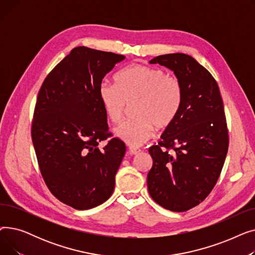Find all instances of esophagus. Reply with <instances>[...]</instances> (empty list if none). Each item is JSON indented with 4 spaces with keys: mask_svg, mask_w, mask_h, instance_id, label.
<instances>
[{
    "mask_svg": "<svg viewBox=\"0 0 255 255\" xmlns=\"http://www.w3.org/2000/svg\"><path fill=\"white\" fill-rule=\"evenodd\" d=\"M128 150H129V153H130L131 155H135V154H137V153L140 152V150H139L138 148H135V146H132V145L129 146Z\"/></svg>",
    "mask_w": 255,
    "mask_h": 255,
    "instance_id": "1",
    "label": "esophagus"
}]
</instances>
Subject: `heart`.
<instances>
[{
    "instance_id": "b5f03b06",
    "label": "heart",
    "mask_w": 255,
    "mask_h": 255,
    "mask_svg": "<svg viewBox=\"0 0 255 255\" xmlns=\"http://www.w3.org/2000/svg\"><path fill=\"white\" fill-rule=\"evenodd\" d=\"M115 83H102L99 99L103 111L113 123L122 120L128 104L133 117L114 130L115 135L130 145H140L148 140L155 127L163 129L177 117L183 101L180 80L155 67L132 64L115 76Z\"/></svg>"
}]
</instances>
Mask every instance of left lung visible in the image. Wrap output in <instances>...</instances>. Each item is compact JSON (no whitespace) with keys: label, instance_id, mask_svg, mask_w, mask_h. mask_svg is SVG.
<instances>
[{"label":"left lung","instance_id":"obj_1","mask_svg":"<svg viewBox=\"0 0 255 255\" xmlns=\"http://www.w3.org/2000/svg\"><path fill=\"white\" fill-rule=\"evenodd\" d=\"M150 63L173 71L183 88V101L161 140L149 149L153 165L148 190L159 206L185 212L210 194L222 170L229 150L223 101L215 78L192 57L168 53Z\"/></svg>","mask_w":255,"mask_h":255}]
</instances>
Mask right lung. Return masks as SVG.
Wrapping results in <instances>:
<instances>
[{"label": "right lung", "instance_id": "1", "mask_svg": "<svg viewBox=\"0 0 255 255\" xmlns=\"http://www.w3.org/2000/svg\"><path fill=\"white\" fill-rule=\"evenodd\" d=\"M123 55L78 46L44 79L38 93L32 140L42 178L60 202L76 210L95 208L111 197L126 152L112 136L99 99L103 77Z\"/></svg>", "mask_w": 255, "mask_h": 255}]
</instances>
